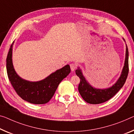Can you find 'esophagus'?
Segmentation results:
<instances>
[{
    "label": "esophagus",
    "instance_id": "1",
    "mask_svg": "<svg viewBox=\"0 0 134 134\" xmlns=\"http://www.w3.org/2000/svg\"><path fill=\"white\" fill-rule=\"evenodd\" d=\"M70 68H71V71H74L76 69V65L74 63H71V64H70Z\"/></svg>",
    "mask_w": 134,
    "mask_h": 134
}]
</instances>
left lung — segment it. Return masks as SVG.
<instances>
[{
    "label": "left lung",
    "mask_w": 134,
    "mask_h": 134,
    "mask_svg": "<svg viewBox=\"0 0 134 134\" xmlns=\"http://www.w3.org/2000/svg\"><path fill=\"white\" fill-rule=\"evenodd\" d=\"M129 53L126 46V57H125V66L123 67L122 74L117 81L112 87L107 89H96L92 87L88 84L80 69L75 71V73L80 79V83L79 85V91L80 94L86 102L91 104H99L107 101L113 98L121 88L123 87L126 81L129 73Z\"/></svg>",
    "instance_id": "1"
}]
</instances>
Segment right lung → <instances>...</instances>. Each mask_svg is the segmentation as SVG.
<instances>
[{
  "instance_id": "obj_1",
  "label": "right lung",
  "mask_w": 134,
  "mask_h": 134,
  "mask_svg": "<svg viewBox=\"0 0 134 134\" xmlns=\"http://www.w3.org/2000/svg\"><path fill=\"white\" fill-rule=\"evenodd\" d=\"M12 45L7 55V71L8 79L14 90L23 99L32 104H44L50 101L59 84L71 72L69 66L66 65L41 81H27L21 79L14 69L12 61Z\"/></svg>"
}]
</instances>
